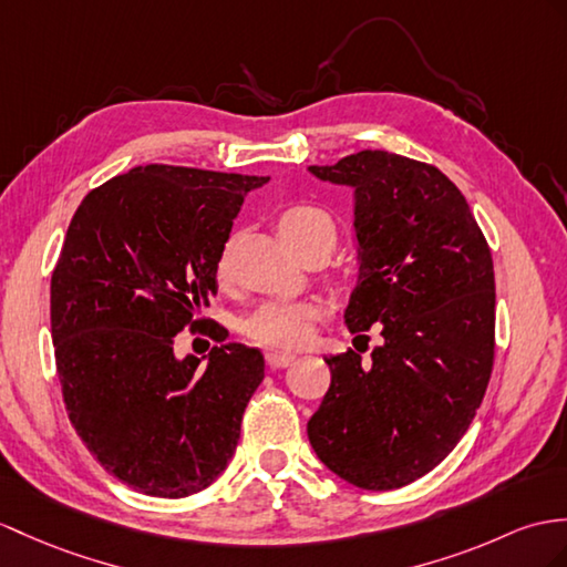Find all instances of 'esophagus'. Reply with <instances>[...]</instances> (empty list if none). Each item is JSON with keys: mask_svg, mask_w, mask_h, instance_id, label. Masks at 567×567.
<instances>
[{"mask_svg": "<svg viewBox=\"0 0 567 567\" xmlns=\"http://www.w3.org/2000/svg\"><path fill=\"white\" fill-rule=\"evenodd\" d=\"M265 358L269 368H286L296 361L293 353H284V351H267Z\"/></svg>", "mask_w": 567, "mask_h": 567, "instance_id": "esophagus-1", "label": "esophagus"}]
</instances>
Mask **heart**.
<instances>
[{"mask_svg": "<svg viewBox=\"0 0 567 567\" xmlns=\"http://www.w3.org/2000/svg\"><path fill=\"white\" fill-rule=\"evenodd\" d=\"M279 230L284 240L298 252L302 245L322 240L334 247L337 224L324 209L315 204H293L281 214ZM233 240H228L216 259V276L220 284L230 279ZM322 317L320 306L310 300H269L252 315L245 317L243 331L259 347L300 349L312 337L315 322Z\"/></svg>", "mask_w": 567, "mask_h": 567, "instance_id": "obj_1", "label": "heart"}]
</instances>
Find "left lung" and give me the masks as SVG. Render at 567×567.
<instances>
[{
    "instance_id": "1",
    "label": "left lung",
    "mask_w": 567,
    "mask_h": 567,
    "mask_svg": "<svg viewBox=\"0 0 567 567\" xmlns=\"http://www.w3.org/2000/svg\"><path fill=\"white\" fill-rule=\"evenodd\" d=\"M310 171L355 189L361 274L343 317L363 341L324 358L331 384L308 421L310 445L358 488H402L447 457L486 394L495 355L491 247L435 165L358 151ZM370 326L383 341L365 362Z\"/></svg>"
}]
</instances>
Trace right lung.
Returning <instances> with one entry per match:
<instances>
[{"label": "right lung", "mask_w": 567, "mask_h": 567, "mask_svg": "<svg viewBox=\"0 0 567 567\" xmlns=\"http://www.w3.org/2000/svg\"><path fill=\"white\" fill-rule=\"evenodd\" d=\"M269 177L140 165L91 189L69 224L50 284L54 363L76 435L130 488L185 498L224 472L265 358L224 343L209 363L175 358L202 331L216 259L245 197Z\"/></svg>", "instance_id": "right-lung-1"}]
</instances>
